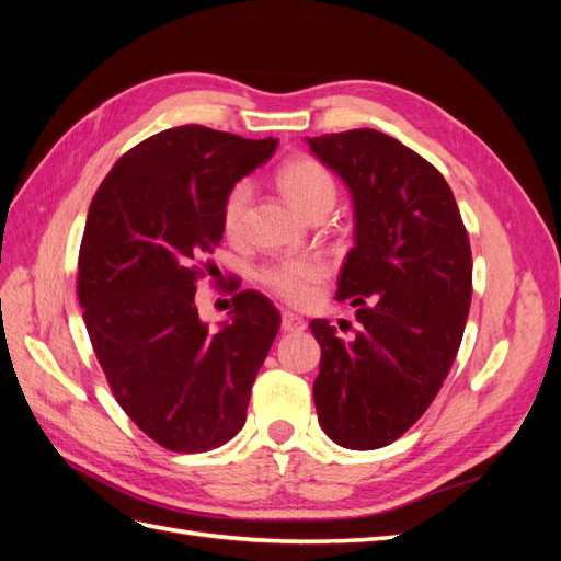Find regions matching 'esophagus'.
<instances>
[{
  "label": "esophagus",
  "mask_w": 561,
  "mask_h": 561,
  "mask_svg": "<svg viewBox=\"0 0 561 561\" xmlns=\"http://www.w3.org/2000/svg\"><path fill=\"white\" fill-rule=\"evenodd\" d=\"M280 328H283L285 332H301L304 328H307V320L299 318V316L293 313V311H283V316H280Z\"/></svg>",
  "instance_id": "obj_1"
}]
</instances>
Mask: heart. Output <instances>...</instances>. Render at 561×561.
I'll use <instances>...</instances> for the list:
<instances>
[{
  "instance_id": "1",
  "label": "heart",
  "mask_w": 561,
  "mask_h": 561,
  "mask_svg": "<svg viewBox=\"0 0 561 561\" xmlns=\"http://www.w3.org/2000/svg\"><path fill=\"white\" fill-rule=\"evenodd\" d=\"M278 190L293 203L301 215H311L322 206H334L336 182L320 161L311 157H295L285 161L276 173ZM252 198V184L239 180L229 186L222 201V229L227 236H236L243 227L248 203ZM328 264L316 257H285L271 262L260 271V280L271 293L295 307H307L316 297L318 283L325 280Z\"/></svg>"
}]
</instances>
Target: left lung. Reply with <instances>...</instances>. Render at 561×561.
<instances>
[{
	"label": "left lung",
	"mask_w": 561,
	"mask_h": 561,
	"mask_svg": "<svg viewBox=\"0 0 561 561\" xmlns=\"http://www.w3.org/2000/svg\"><path fill=\"white\" fill-rule=\"evenodd\" d=\"M353 198L355 245L336 299L363 304L351 342L311 320L320 344L318 421L332 443L379 449L410 431L443 388L472 297L468 231L435 165L375 128L307 138Z\"/></svg>",
	"instance_id": "obj_1"
}]
</instances>
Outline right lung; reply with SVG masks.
Wrapping results in <instances>:
<instances>
[{
	"mask_svg": "<svg viewBox=\"0 0 561 561\" xmlns=\"http://www.w3.org/2000/svg\"><path fill=\"white\" fill-rule=\"evenodd\" d=\"M276 145L168 128L128 149L91 201L77 278L83 322L116 402L171 451H208L243 428L278 334L276 307L254 290L231 297L217 332L194 301L222 241L225 194Z\"/></svg>",
	"mask_w": 561,
	"mask_h": 561,
	"instance_id": "1",
	"label": "right lung"
}]
</instances>
